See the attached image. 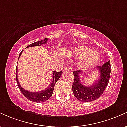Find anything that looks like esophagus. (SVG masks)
<instances>
[{
  "label": "esophagus",
  "instance_id": "esophagus-1",
  "mask_svg": "<svg viewBox=\"0 0 127 127\" xmlns=\"http://www.w3.org/2000/svg\"><path fill=\"white\" fill-rule=\"evenodd\" d=\"M65 70H68V71H70V72H72L73 68L70 65H68V66H67L65 68Z\"/></svg>",
  "mask_w": 127,
  "mask_h": 127
}]
</instances>
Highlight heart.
Masks as SVG:
<instances>
[{
  "label": "heart",
  "mask_w": 127,
  "mask_h": 127,
  "mask_svg": "<svg viewBox=\"0 0 127 127\" xmlns=\"http://www.w3.org/2000/svg\"><path fill=\"white\" fill-rule=\"evenodd\" d=\"M73 52L76 58H84L80 63L82 67H87L95 64L100 60V55L98 54L93 52L90 48L85 45L76 46L73 49Z\"/></svg>",
  "instance_id": "b5f03b06"
}]
</instances>
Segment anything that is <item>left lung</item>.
Instances as JSON below:
<instances>
[{
  "instance_id": "8db88e82",
  "label": "left lung",
  "mask_w": 127,
  "mask_h": 127,
  "mask_svg": "<svg viewBox=\"0 0 127 127\" xmlns=\"http://www.w3.org/2000/svg\"><path fill=\"white\" fill-rule=\"evenodd\" d=\"M100 77L98 81H96L93 85L86 87L81 84L79 76L82 71L78 70L73 72L74 82L72 86L74 95L79 101L83 102H91L100 97L108 85L111 72L110 60L105 63L102 66L97 67Z\"/></svg>"
}]
</instances>
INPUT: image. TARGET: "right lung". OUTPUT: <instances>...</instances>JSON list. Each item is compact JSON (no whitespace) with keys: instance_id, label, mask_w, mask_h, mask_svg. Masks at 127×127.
<instances>
[{"instance_id":"obj_1","label":"right lung","mask_w":127,"mask_h":127,"mask_svg":"<svg viewBox=\"0 0 127 127\" xmlns=\"http://www.w3.org/2000/svg\"><path fill=\"white\" fill-rule=\"evenodd\" d=\"M47 41L48 39L45 38L43 40H40V41H37L34 42L33 43H31V44L29 45L26 48L31 47V46H40V45L43 44H45L47 42ZM22 52H23V51L20 52V55H19V57L21 55ZM17 72H18V67H17H17H16V81H17V84H18L19 89H20V91H21L23 95L25 96L26 98L29 99L30 101L36 102V103L44 102L46 101L47 100H48L51 97L52 93H53L55 83L59 79V78H60L63 73L62 71H60V72H55V71H54L53 73H52V77H53V78H52V81L51 85L47 88L45 89L44 90H42V91H40L39 92H36V93H33V92L29 91L27 90H25V89L22 88V87L20 85V83L18 82V77H17Z\"/></svg>"}]
</instances>
